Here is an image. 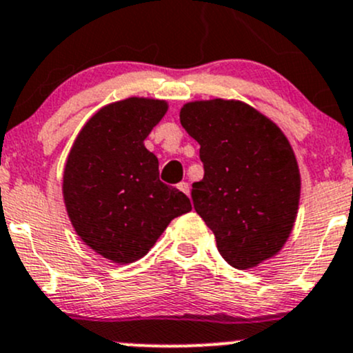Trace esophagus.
I'll use <instances>...</instances> for the list:
<instances>
[{
	"label": "esophagus",
	"mask_w": 353,
	"mask_h": 353,
	"mask_svg": "<svg viewBox=\"0 0 353 353\" xmlns=\"http://www.w3.org/2000/svg\"><path fill=\"white\" fill-rule=\"evenodd\" d=\"M177 188H179V191H183L184 194H189V183H185V181H183V183H179L177 184Z\"/></svg>",
	"instance_id": "1"
}]
</instances>
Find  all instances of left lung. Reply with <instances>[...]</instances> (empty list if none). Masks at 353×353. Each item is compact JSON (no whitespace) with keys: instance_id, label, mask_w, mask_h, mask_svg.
Listing matches in <instances>:
<instances>
[{"instance_id":"1","label":"left lung","mask_w":353,"mask_h":353,"mask_svg":"<svg viewBox=\"0 0 353 353\" xmlns=\"http://www.w3.org/2000/svg\"><path fill=\"white\" fill-rule=\"evenodd\" d=\"M181 123L201 145L204 177L191 197L221 256L238 270L274 256L300 201V172L283 132L238 100L185 103Z\"/></svg>"}]
</instances>
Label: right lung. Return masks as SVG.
<instances>
[{
  "mask_svg": "<svg viewBox=\"0 0 353 353\" xmlns=\"http://www.w3.org/2000/svg\"><path fill=\"white\" fill-rule=\"evenodd\" d=\"M164 100H120L100 108L80 130L63 172L70 221L85 245L114 263L141 259L189 197L159 179L144 141L164 117Z\"/></svg>",
  "mask_w": 353,
  "mask_h": 353,
  "instance_id": "1",
  "label": "right lung"
}]
</instances>
